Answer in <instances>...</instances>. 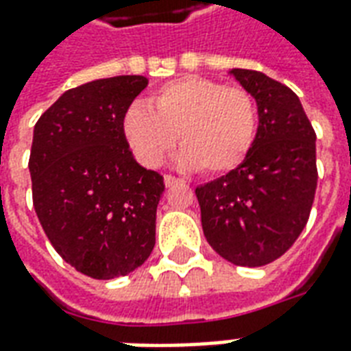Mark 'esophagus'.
<instances>
[{
	"mask_svg": "<svg viewBox=\"0 0 351 351\" xmlns=\"http://www.w3.org/2000/svg\"><path fill=\"white\" fill-rule=\"evenodd\" d=\"M163 182H165V186H167V188H173V186L184 184V180L182 178H176V176H173V175H165L163 176Z\"/></svg>",
	"mask_w": 351,
	"mask_h": 351,
	"instance_id": "esophagus-1",
	"label": "esophagus"
}]
</instances>
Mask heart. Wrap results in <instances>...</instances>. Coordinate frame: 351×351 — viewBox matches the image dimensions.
<instances>
[{"instance_id": "1", "label": "heart", "mask_w": 351, "mask_h": 351, "mask_svg": "<svg viewBox=\"0 0 351 351\" xmlns=\"http://www.w3.org/2000/svg\"><path fill=\"white\" fill-rule=\"evenodd\" d=\"M255 98L241 87H227L202 76L165 83L150 98L136 102L123 119L126 141L147 167H158L180 137L182 167L223 175L243 163L256 139Z\"/></svg>"}]
</instances>
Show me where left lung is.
<instances>
[{
	"label": "left lung",
	"mask_w": 351,
	"mask_h": 351,
	"mask_svg": "<svg viewBox=\"0 0 351 351\" xmlns=\"http://www.w3.org/2000/svg\"><path fill=\"white\" fill-rule=\"evenodd\" d=\"M230 74L258 106L255 145L241 165L199 186L195 195L215 253L258 268L285 255L307 225L318 182L316 134L287 85L256 70Z\"/></svg>",
	"instance_id": "obj_1"
}]
</instances>
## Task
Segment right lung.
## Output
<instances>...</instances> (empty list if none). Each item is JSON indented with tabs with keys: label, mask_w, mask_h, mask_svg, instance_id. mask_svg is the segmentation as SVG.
<instances>
[{
	"label": "right lung",
	"mask_w": 351,
	"mask_h": 351,
	"mask_svg": "<svg viewBox=\"0 0 351 351\" xmlns=\"http://www.w3.org/2000/svg\"><path fill=\"white\" fill-rule=\"evenodd\" d=\"M149 85L115 76L63 93L35 124L29 156L33 206L64 262L93 279L139 268L156 243L165 184L134 160L124 113Z\"/></svg>",
	"instance_id": "add662e5"
}]
</instances>
